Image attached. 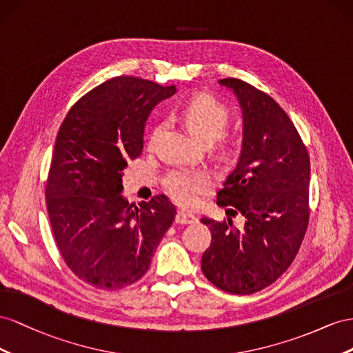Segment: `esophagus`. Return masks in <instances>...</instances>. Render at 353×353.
<instances>
[{
	"instance_id": "esophagus-1",
	"label": "esophagus",
	"mask_w": 353,
	"mask_h": 353,
	"mask_svg": "<svg viewBox=\"0 0 353 353\" xmlns=\"http://www.w3.org/2000/svg\"><path fill=\"white\" fill-rule=\"evenodd\" d=\"M196 221V217L194 213H190V211L188 210H180L177 211L176 214V223H180V225H190V223H195Z\"/></svg>"
}]
</instances>
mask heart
Instances as JSON below:
<instances>
[{"instance_id":"heart-1","label":"heart","mask_w":353,"mask_h":353,"mask_svg":"<svg viewBox=\"0 0 353 353\" xmlns=\"http://www.w3.org/2000/svg\"><path fill=\"white\" fill-rule=\"evenodd\" d=\"M185 127L190 134H194L203 142H214L223 133L229 124L230 112L228 108L220 105L217 100L211 97H196L186 103L179 112ZM161 132L158 127L154 132V139ZM211 182L203 171L194 170H176L170 173L167 179V189L179 203L190 204L194 203L196 195L204 192L210 188Z\"/></svg>"}]
</instances>
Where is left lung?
<instances>
[{
  "label": "left lung",
  "instance_id": "1",
  "mask_svg": "<svg viewBox=\"0 0 353 353\" xmlns=\"http://www.w3.org/2000/svg\"><path fill=\"white\" fill-rule=\"evenodd\" d=\"M219 84L239 103L243 145L217 204L245 221L236 228L230 217L201 219L211 232L201 269L220 290L253 294L284 274L305 238L310 163L294 124L274 99L236 78Z\"/></svg>",
  "mask_w": 353,
  "mask_h": 353
}]
</instances>
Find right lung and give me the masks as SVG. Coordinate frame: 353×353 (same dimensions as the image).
I'll use <instances>...</instances> for the list:
<instances>
[{
    "mask_svg": "<svg viewBox=\"0 0 353 353\" xmlns=\"http://www.w3.org/2000/svg\"><path fill=\"white\" fill-rule=\"evenodd\" d=\"M174 85L117 77L70 108L56 137L46 198L65 263L88 285L119 290L149 269L176 216L165 195L128 204L123 171L142 155L152 109Z\"/></svg>",
    "mask_w": 353,
    "mask_h": 353,
    "instance_id": "obj_1",
    "label": "right lung"
}]
</instances>
